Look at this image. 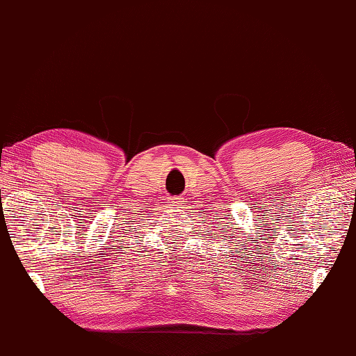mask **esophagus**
Here are the masks:
<instances>
[{"label":"esophagus","mask_w":356,"mask_h":356,"mask_svg":"<svg viewBox=\"0 0 356 356\" xmlns=\"http://www.w3.org/2000/svg\"><path fill=\"white\" fill-rule=\"evenodd\" d=\"M169 200H171L172 203H180V202H182L184 198H179V197H171V198H169Z\"/></svg>","instance_id":"esophagus-1"}]
</instances>
